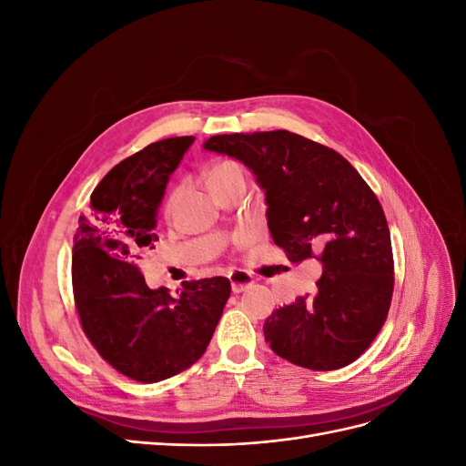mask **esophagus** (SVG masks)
Masks as SVG:
<instances>
[{
  "label": "esophagus",
  "mask_w": 466,
  "mask_h": 466,
  "mask_svg": "<svg viewBox=\"0 0 466 466\" xmlns=\"http://www.w3.org/2000/svg\"><path fill=\"white\" fill-rule=\"evenodd\" d=\"M229 281H231L233 293H241V291H245L247 288H250L252 284H255V279H252V276L248 272H243V270L231 272L229 274Z\"/></svg>",
  "instance_id": "34e87169"
}]
</instances>
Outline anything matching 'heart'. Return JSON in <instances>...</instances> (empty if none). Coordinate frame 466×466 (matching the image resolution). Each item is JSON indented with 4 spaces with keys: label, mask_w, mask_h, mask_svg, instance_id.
I'll use <instances>...</instances> for the list:
<instances>
[{
    "label": "heart",
    "mask_w": 466,
    "mask_h": 466,
    "mask_svg": "<svg viewBox=\"0 0 466 466\" xmlns=\"http://www.w3.org/2000/svg\"><path fill=\"white\" fill-rule=\"evenodd\" d=\"M206 180H208V187L211 188V192H218L223 187L233 185V182H238V180L245 182V171L238 163H235L231 159H221V161H216V163H211L208 167ZM175 198H177L175 192L167 198V202H165L167 214L171 211V208L175 204Z\"/></svg>",
    "instance_id": "heart-1"
}]
</instances>
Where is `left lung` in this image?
Masks as SVG:
<instances>
[{
	"label": "left lung",
	"mask_w": 466,
	"mask_h": 466,
	"mask_svg": "<svg viewBox=\"0 0 466 466\" xmlns=\"http://www.w3.org/2000/svg\"><path fill=\"white\" fill-rule=\"evenodd\" d=\"M204 149L255 173L268 229L291 264H322L313 295L266 319L272 351L315 371L358 360L383 327L394 288L389 225L368 182L338 151L288 130L211 136Z\"/></svg>",
	"instance_id": "8db88e82"
}]
</instances>
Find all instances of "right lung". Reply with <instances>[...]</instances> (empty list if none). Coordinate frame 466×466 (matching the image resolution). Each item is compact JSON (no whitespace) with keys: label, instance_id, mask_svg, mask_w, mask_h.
I'll use <instances>...</instances> for the list:
<instances>
[{"label":"right lung","instance_id":"1","mask_svg":"<svg viewBox=\"0 0 466 466\" xmlns=\"http://www.w3.org/2000/svg\"><path fill=\"white\" fill-rule=\"evenodd\" d=\"M194 136L168 137L112 167L74 235L72 284L81 329L105 361L139 383L188 370L206 351L229 299L228 278L151 289L137 264L155 248L157 209Z\"/></svg>","mask_w":466,"mask_h":466}]
</instances>
